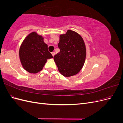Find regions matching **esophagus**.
<instances>
[{
  "label": "esophagus",
  "instance_id": "34e87169",
  "mask_svg": "<svg viewBox=\"0 0 123 123\" xmlns=\"http://www.w3.org/2000/svg\"><path fill=\"white\" fill-rule=\"evenodd\" d=\"M51 54H52V55L53 56H54L55 55V52H52Z\"/></svg>",
  "mask_w": 123,
  "mask_h": 123
}]
</instances>
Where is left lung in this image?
<instances>
[{
  "label": "left lung",
  "mask_w": 123,
  "mask_h": 123,
  "mask_svg": "<svg viewBox=\"0 0 123 123\" xmlns=\"http://www.w3.org/2000/svg\"><path fill=\"white\" fill-rule=\"evenodd\" d=\"M58 46L61 51L53 58L59 73L65 77L79 73L86 57V48L82 37L68 30L65 34L59 36Z\"/></svg>",
  "instance_id": "obj_1"
}]
</instances>
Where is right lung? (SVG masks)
<instances>
[{
  "instance_id": "add662e5",
  "label": "right lung",
  "mask_w": 123,
  "mask_h": 123,
  "mask_svg": "<svg viewBox=\"0 0 123 123\" xmlns=\"http://www.w3.org/2000/svg\"><path fill=\"white\" fill-rule=\"evenodd\" d=\"M43 39V36L33 32L21 44L19 50L20 61L23 68L29 73L35 74L40 72L47 59L53 58Z\"/></svg>"
}]
</instances>
